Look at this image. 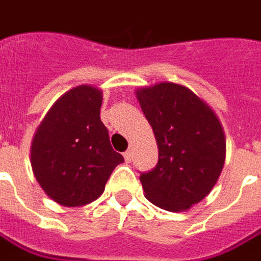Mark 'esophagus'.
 I'll return each instance as SVG.
<instances>
[{
	"instance_id": "esophagus-1",
	"label": "esophagus",
	"mask_w": 261,
	"mask_h": 261,
	"mask_svg": "<svg viewBox=\"0 0 261 261\" xmlns=\"http://www.w3.org/2000/svg\"><path fill=\"white\" fill-rule=\"evenodd\" d=\"M123 156H124V160H126V163H130V162H132V159H134V153H132L130 150H127V151H126V153H124Z\"/></svg>"
}]
</instances>
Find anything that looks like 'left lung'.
<instances>
[{
  "mask_svg": "<svg viewBox=\"0 0 261 261\" xmlns=\"http://www.w3.org/2000/svg\"><path fill=\"white\" fill-rule=\"evenodd\" d=\"M135 93L159 148L156 168L140 177L144 196L162 210L187 211L210 195L223 171V126L214 110L182 84L162 82Z\"/></svg>",
  "mask_w": 261,
  "mask_h": 261,
  "instance_id": "left-lung-1",
  "label": "left lung"
}]
</instances>
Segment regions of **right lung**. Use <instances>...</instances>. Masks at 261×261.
Returning a JSON list of instances; mask_svg holds the SVG:
<instances>
[{
    "instance_id": "1",
    "label": "right lung",
    "mask_w": 261,
    "mask_h": 261,
    "mask_svg": "<svg viewBox=\"0 0 261 261\" xmlns=\"http://www.w3.org/2000/svg\"><path fill=\"white\" fill-rule=\"evenodd\" d=\"M102 90L82 84L50 107L31 144V166L40 187L62 206L96 200L124 160L101 121Z\"/></svg>"
}]
</instances>
